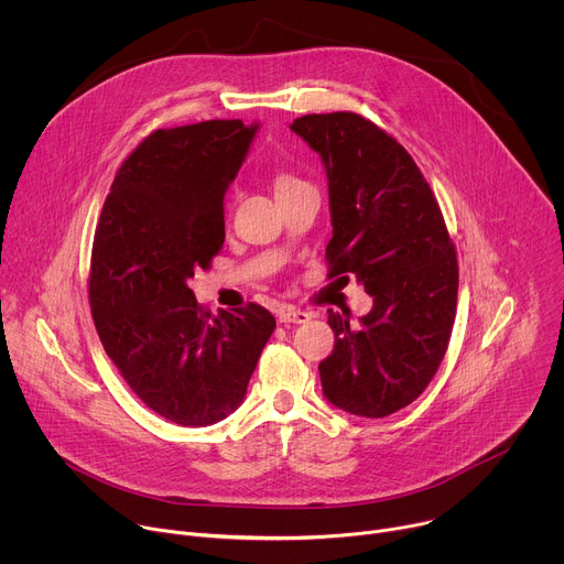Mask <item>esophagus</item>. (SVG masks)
<instances>
[{"label":"esophagus","instance_id":"34e87169","mask_svg":"<svg viewBox=\"0 0 564 564\" xmlns=\"http://www.w3.org/2000/svg\"><path fill=\"white\" fill-rule=\"evenodd\" d=\"M312 318V314L310 312H305V310H296V307H285V310H281L279 312V321L281 324H307V321Z\"/></svg>","mask_w":564,"mask_h":564}]
</instances>
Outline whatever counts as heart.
Wrapping results in <instances>:
<instances>
[{
    "mask_svg": "<svg viewBox=\"0 0 564 564\" xmlns=\"http://www.w3.org/2000/svg\"><path fill=\"white\" fill-rule=\"evenodd\" d=\"M294 183H299V181H294V178H290V176H281L279 181H276V189H283V187H290V185H294Z\"/></svg>",
    "mask_w": 564,
    "mask_h": 564,
    "instance_id": "obj_1",
    "label": "heart"
}]
</instances>
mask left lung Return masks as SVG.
<instances>
[{
	"mask_svg": "<svg viewBox=\"0 0 564 564\" xmlns=\"http://www.w3.org/2000/svg\"><path fill=\"white\" fill-rule=\"evenodd\" d=\"M290 129L324 160L333 238L328 279L355 276L372 310L352 328L328 310L335 350L324 394L359 417H386L437 372L457 307V257L442 209L411 153L359 113H310Z\"/></svg>",
	"mask_w": 564,
	"mask_h": 564,
	"instance_id": "obj_1",
	"label": "left lung"
}]
</instances>
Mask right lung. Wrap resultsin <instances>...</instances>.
Segmentation results:
<instances>
[{"instance_id":"obj_1","label":"right lung","mask_w":564,"mask_h":564,"mask_svg":"<svg viewBox=\"0 0 564 564\" xmlns=\"http://www.w3.org/2000/svg\"><path fill=\"white\" fill-rule=\"evenodd\" d=\"M259 124L149 133L118 170L94 236L89 303L105 352L144 406L181 426L234 413L272 337L250 303L214 316L187 285L225 240V192Z\"/></svg>"}]
</instances>
